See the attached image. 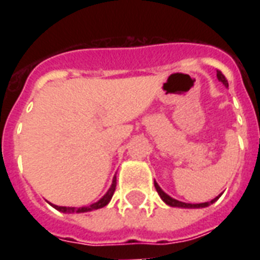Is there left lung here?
I'll return each instance as SVG.
<instances>
[{
	"label": "left lung",
	"mask_w": 260,
	"mask_h": 260,
	"mask_svg": "<svg viewBox=\"0 0 260 260\" xmlns=\"http://www.w3.org/2000/svg\"><path fill=\"white\" fill-rule=\"evenodd\" d=\"M217 79L220 81V82H222V85H225V86H228V81L225 79V77L221 74V71H217ZM155 185V189H156V191H158V194L160 196V198H162L163 201L166 202L167 205L170 206H178V208H205V206H209L210 204H213L214 201H217V198L220 197H216L214 200H212L210 202H202V204H186V202H181V201H177V200H174V198H171L170 196H167L165 191H163L160 187H159V185L156 183V182H154Z\"/></svg>",
	"instance_id": "obj_1"
}]
</instances>
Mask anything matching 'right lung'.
<instances>
[{
    "mask_svg": "<svg viewBox=\"0 0 260 260\" xmlns=\"http://www.w3.org/2000/svg\"><path fill=\"white\" fill-rule=\"evenodd\" d=\"M114 190H116V178L113 179V183H112V186H110L109 190H108V193H106L105 196L100 200V201L93 204V205L83 206V208H67V206H56V205H52V206H54L55 209L63 212V213H83V212H90V210L100 209V208H104L105 205H108L110 200H112V197H113Z\"/></svg>",
    "mask_w": 260,
    "mask_h": 260,
    "instance_id": "right-lung-1",
    "label": "right lung"
}]
</instances>
